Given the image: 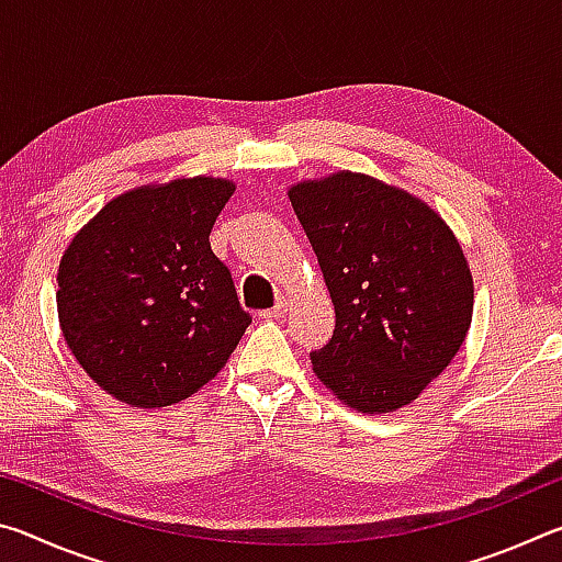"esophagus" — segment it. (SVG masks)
<instances>
[{"label":"esophagus","mask_w":562,"mask_h":562,"mask_svg":"<svg viewBox=\"0 0 562 562\" xmlns=\"http://www.w3.org/2000/svg\"><path fill=\"white\" fill-rule=\"evenodd\" d=\"M284 315H288V300H280L278 304H274V307L260 312L262 319H280V317H284Z\"/></svg>","instance_id":"esophagus-1"}]
</instances>
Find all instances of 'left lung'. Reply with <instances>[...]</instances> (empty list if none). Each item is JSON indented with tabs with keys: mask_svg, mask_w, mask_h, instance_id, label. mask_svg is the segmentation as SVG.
Masks as SVG:
<instances>
[{
	"mask_svg": "<svg viewBox=\"0 0 562 562\" xmlns=\"http://www.w3.org/2000/svg\"><path fill=\"white\" fill-rule=\"evenodd\" d=\"M335 304L310 355L361 414L396 412L451 364L473 315V278L451 227L402 188L339 170L288 190Z\"/></svg>",
	"mask_w": 562,
	"mask_h": 562,
	"instance_id": "obj_1",
	"label": "left lung"
}]
</instances>
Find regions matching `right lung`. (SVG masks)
<instances>
[{
	"instance_id": "right-lung-1",
	"label": "right lung",
	"mask_w": 562,
	"mask_h": 562,
	"mask_svg": "<svg viewBox=\"0 0 562 562\" xmlns=\"http://www.w3.org/2000/svg\"><path fill=\"white\" fill-rule=\"evenodd\" d=\"M225 178H176L113 198L59 262V325L103 392L138 408L170 406L221 372L252 317L211 250Z\"/></svg>"
}]
</instances>
